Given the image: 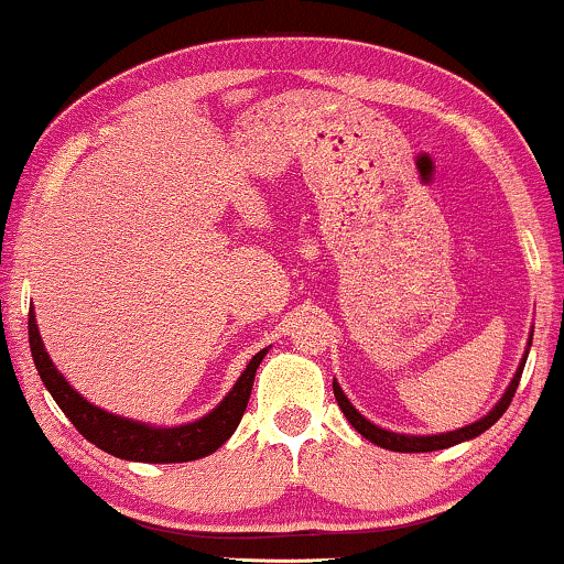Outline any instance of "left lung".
<instances>
[{
  "label": "left lung",
  "mask_w": 564,
  "mask_h": 564,
  "mask_svg": "<svg viewBox=\"0 0 564 564\" xmlns=\"http://www.w3.org/2000/svg\"><path fill=\"white\" fill-rule=\"evenodd\" d=\"M528 345H531V343H528ZM525 358H528V352H525V356H523V364H520L518 373H516V377H512L510 387H507V392L502 394V400L497 402V408L491 410L489 415H484L481 421L470 423V426H465V429L449 431V434H436V436H405V434H394V431H384V429L373 426L371 421H366L364 415H360L358 410L350 405V400L345 398V394H343V389H339L337 381H335V384H332V389H335L337 405L343 408L345 419L350 421V423H352V429H356L358 434H364L368 442L379 444V447H384V449H392V452H434V449L452 447V444H460V442H465V440H474V436L484 434L486 429H489V426H495V423H497L499 419H502V415H505V410L510 408L512 398H516V389H518V384H520V377H523V366H525Z\"/></svg>",
  "instance_id": "1"
}]
</instances>
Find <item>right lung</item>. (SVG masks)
<instances>
[{
  "label": "right lung",
  "instance_id": "obj_1",
  "mask_svg": "<svg viewBox=\"0 0 564 564\" xmlns=\"http://www.w3.org/2000/svg\"><path fill=\"white\" fill-rule=\"evenodd\" d=\"M28 343H31L33 364L39 368L41 381L52 392V398L62 408V413L73 421V426L99 449L109 452L115 457H122V460L135 463H187L217 452L232 436V431L238 429L242 413L248 408L250 389H253L256 368H259L263 356H267V350L256 352L253 360H250L242 377L238 379V384L232 387V392L200 421L177 429H154L145 426V423L120 419V415L107 413V410L83 400L67 384L57 368H54L52 360H48L44 343L39 337L33 311L28 314Z\"/></svg>",
  "mask_w": 564,
  "mask_h": 564
}]
</instances>
